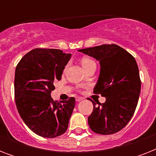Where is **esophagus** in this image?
Here are the masks:
<instances>
[{"label":"esophagus","mask_w":156,"mask_h":156,"mask_svg":"<svg viewBox=\"0 0 156 156\" xmlns=\"http://www.w3.org/2000/svg\"><path fill=\"white\" fill-rule=\"evenodd\" d=\"M83 100V98L82 97H76V101H77V102H80V101H82Z\"/></svg>","instance_id":"esophagus-1"}]
</instances>
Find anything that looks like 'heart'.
<instances>
[{
    "label": "heart",
    "mask_w": 156,
    "mask_h": 156,
    "mask_svg": "<svg viewBox=\"0 0 156 156\" xmlns=\"http://www.w3.org/2000/svg\"><path fill=\"white\" fill-rule=\"evenodd\" d=\"M92 63H95V62H94V61H92L91 59L87 58V57L82 59V66H83V68L86 67V66H89V65H90V64H92Z\"/></svg>",
    "instance_id": "heart-1"
}]
</instances>
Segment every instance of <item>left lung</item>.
<instances>
[{
	"instance_id": "1",
	"label": "left lung",
	"mask_w": 156,
	"mask_h": 156,
	"mask_svg": "<svg viewBox=\"0 0 156 156\" xmlns=\"http://www.w3.org/2000/svg\"><path fill=\"white\" fill-rule=\"evenodd\" d=\"M100 61V73L95 94L106 98L99 106L93 104L88 116L90 129L100 134H112L125 127L135 112L141 90V80L135 59L116 44H104L79 49Z\"/></svg>"
}]
</instances>
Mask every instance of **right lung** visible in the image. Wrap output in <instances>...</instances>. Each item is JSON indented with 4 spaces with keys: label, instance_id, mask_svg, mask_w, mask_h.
I'll list each match as a JSON object with an SVG mask.
<instances>
[{
    "label": "right lung",
    "instance_id": "add662e5",
    "mask_svg": "<svg viewBox=\"0 0 156 156\" xmlns=\"http://www.w3.org/2000/svg\"><path fill=\"white\" fill-rule=\"evenodd\" d=\"M70 57V53L60 49L35 48L16 67L14 97L18 113L30 130L44 138L58 137L68 128L75 99L54 101L51 92Z\"/></svg>",
    "mask_w": 156,
    "mask_h": 156
}]
</instances>
